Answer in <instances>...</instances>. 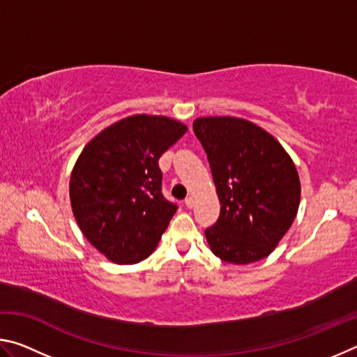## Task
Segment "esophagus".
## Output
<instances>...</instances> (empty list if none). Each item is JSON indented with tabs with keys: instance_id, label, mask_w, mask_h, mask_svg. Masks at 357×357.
Listing matches in <instances>:
<instances>
[{
	"instance_id": "obj_1",
	"label": "esophagus",
	"mask_w": 357,
	"mask_h": 357,
	"mask_svg": "<svg viewBox=\"0 0 357 357\" xmlns=\"http://www.w3.org/2000/svg\"><path fill=\"white\" fill-rule=\"evenodd\" d=\"M184 204H185L187 208H192L193 204H195V200H193V197H192V195H189V197H187L185 200H184Z\"/></svg>"
}]
</instances>
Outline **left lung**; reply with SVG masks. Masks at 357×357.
<instances>
[{"label": "left lung", "instance_id": "8db88e82", "mask_svg": "<svg viewBox=\"0 0 357 357\" xmlns=\"http://www.w3.org/2000/svg\"><path fill=\"white\" fill-rule=\"evenodd\" d=\"M213 173L220 215L204 229L215 257L249 264L273 252L298 214L301 183L291 157L264 129L247 119L193 121Z\"/></svg>", "mask_w": 357, "mask_h": 357}]
</instances>
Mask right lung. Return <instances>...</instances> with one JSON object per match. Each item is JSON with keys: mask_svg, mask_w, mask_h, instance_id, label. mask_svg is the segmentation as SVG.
Wrapping results in <instances>:
<instances>
[{"mask_svg": "<svg viewBox=\"0 0 357 357\" xmlns=\"http://www.w3.org/2000/svg\"><path fill=\"white\" fill-rule=\"evenodd\" d=\"M187 132L165 116L134 114L89 142L70 174V204L89 243L118 264L148 258L178 206L162 193L159 159Z\"/></svg>", "mask_w": 357, "mask_h": 357, "instance_id": "right-lung-1", "label": "right lung"}]
</instances>
